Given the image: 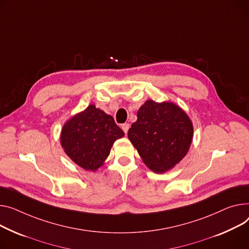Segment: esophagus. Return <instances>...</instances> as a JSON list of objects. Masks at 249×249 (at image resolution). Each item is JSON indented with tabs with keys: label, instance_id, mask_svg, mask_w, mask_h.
Instances as JSON below:
<instances>
[{
	"label": "esophagus",
	"instance_id": "1",
	"mask_svg": "<svg viewBox=\"0 0 249 249\" xmlns=\"http://www.w3.org/2000/svg\"><path fill=\"white\" fill-rule=\"evenodd\" d=\"M129 128H130V125H129L128 123H125V124L122 125V130L125 132V134H127V132H128Z\"/></svg>",
	"mask_w": 249,
	"mask_h": 249
}]
</instances>
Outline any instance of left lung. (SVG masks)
I'll use <instances>...</instances> for the list:
<instances>
[{
    "instance_id": "1",
    "label": "left lung",
    "mask_w": 249,
    "mask_h": 249,
    "mask_svg": "<svg viewBox=\"0 0 249 249\" xmlns=\"http://www.w3.org/2000/svg\"><path fill=\"white\" fill-rule=\"evenodd\" d=\"M128 138L149 169L164 173L189 151L193 124L185 111L173 102L158 103L149 99L139 108Z\"/></svg>"
}]
</instances>
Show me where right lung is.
Segmentation results:
<instances>
[{"instance_id": "right-lung-1", "label": "right lung", "mask_w": 249, "mask_h": 249, "mask_svg": "<svg viewBox=\"0 0 249 249\" xmlns=\"http://www.w3.org/2000/svg\"><path fill=\"white\" fill-rule=\"evenodd\" d=\"M124 135L111 115L90 104L66 121L60 142L65 153L78 166L96 171L109 156L114 142Z\"/></svg>"}]
</instances>
